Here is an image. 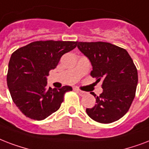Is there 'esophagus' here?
<instances>
[{
  "mask_svg": "<svg viewBox=\"0 0 149 149\" xmlns=\"http://www.w3.org/2000/svg\"><path fill=\"white\" fill-rule=\"evenodd\" d=\"M75 91L78 93V94H79V95H81V96H83V95H85V94H86V93H85V92H83V91L80 90V89H77V88H76Z\"/></svg>",
  "mask_w": 149,
  "mask_h": 149,
  "instance_id": "1",
  "label": "esophagus"
}]
</instances>
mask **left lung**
Listing matches in <instances>:
<instances>
[{
  "label": "left lung",
  "mask_w": 149,
  "mask_h": 149,
  "mask_svg": "<svg viewBox=\"0 0 149 149\" xmlns=\"http://www.w3.org/2000/svg\"><path fill=\"white\" fill-rule=\"evenodd\" d=\"M78 48L89 59L91 76L102 81L103 91L95 97L96 104L86 113L95 121L109 124L128 111L135 96L138 71L125 49L106 42H78Z\"/></svg>",
  "instance_id": "obj_1"
}]
</instances>
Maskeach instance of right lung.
<instances>
[{
	"mask_svg": "<svg viewBox=\"0 0 149 149\" xmlns=\"http://www.w3.org/2000/svg\"><path fill=\"white\" fill-rule=\"evenodd\" d=\"M74 41H36L11 54L7 84L13 102L25 116L42 120L58 110L71 86L47 88V76L64 54L77 47Z\"/></svg>",
	"mask_w": 149,
	"mask_h": 149,
	"instance_id": "1",
	"label": "right lung"
}]
</instances>
